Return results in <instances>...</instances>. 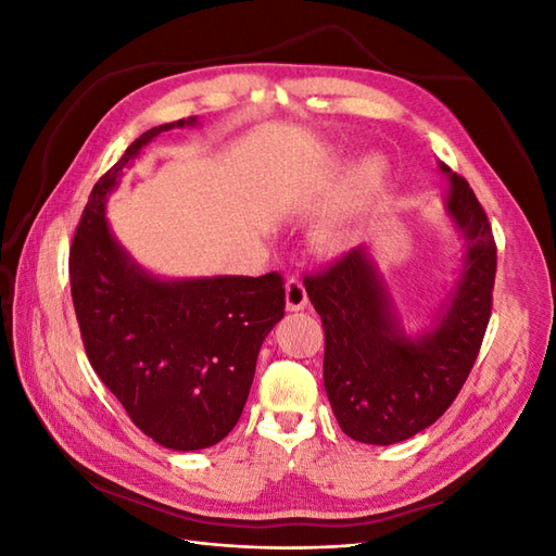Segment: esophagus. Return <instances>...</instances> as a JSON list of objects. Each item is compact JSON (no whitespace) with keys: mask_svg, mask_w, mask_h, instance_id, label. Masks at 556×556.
<instances>
[{"mask_svg":"<svg viewBox=\"0 0 556 556\" xmlns=\"http://www.w3.org/2000/svg\"><path fill=\"white\" fill-rule=\"evenodd\" d=\"M306 304H308V294H306L304 282L299 278H290L285 282V306H288V311H304Z\"/></svg>","mask_w":556,"mask_h":556,"instance_id":"obj_1","label":"esophagus"}]
</instances>
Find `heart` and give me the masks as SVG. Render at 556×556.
<instances>
[{
  "instance_id": "b5f03b06",
  "label": "heart",
  "mask_w": 556,
  "mask_h": 556,
  "mask_svg": "<svg viewBox=\"0 0 556 556\" xmlns=\"http://www.w3.org/2000/svg\"><path fill=\"white\" fill-rule=\"evenodd\" d=\"M384 178V166L378 157H368L364 160L357 169L355 176H352V182H355V192L357 194H368L378 190ZM345 239V208L336 206L323 223L317 227V241L327 245V248H339Z\"/></svg>"
}]
</instances>
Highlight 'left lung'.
I'll list each match as a JSON object with an SVG mask.
<instances>
[{
	"instance_id": "8db88e82",
	"label": "left lung",
	"mask_w": 556,
	"mask_h": 556,
	"mask_svg": "<svg viewBox=\"0 0 556 556\" xmlns=\"http://www.w3.org/2000/svg\"><path fill=\"white\" fill-rule=\"evenodd\" d=\"M450 180L445 208L462 239L459 274L431 327L410 336L368 245L304 278L325 325V390L343 433L392 445L431 427L457 399L492 313L496 243L468 182Z\"/></svg>"
}]
</instances>
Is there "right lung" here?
I'll use <instances>...</instances> for the list:
<instances>
[{
    "instance_id": "right-lung-1",
    "label": "right lung",
    "mask_w": 556,
    "mask_h": 556,
    "mask_svg": "<svg viewBox=\"0 0 556 556\" xmlns=\"http://www.w3.org/2000/svg\"><path fill=\"white\" fill-rule=\"evenodd\" d=\"M182 117L143 131L97 180L70 255L72 299L97 376L155 443L204 450L237 427L264 339L285 315L278 274L160 278L113 237L106 199L141 150Z\"/></svg>"
}]
</instances>
